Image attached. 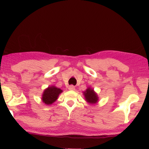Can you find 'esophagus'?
<instances>
[{"label": "esophagus", "mask_w": 149, "mask_h": 149, "mask_svg": "<svg viewBox=\"0 0 149 149\" xmlns=\"http://www.w3.org/2000/svg\"><path fill=\"white\" fill-rule=\"evenodd\" d=\"M68 89L71 90V91H74V90H75V87L73 85H70L68 87Z\"/></svg>", "instance_id": "1"}]
</instances>
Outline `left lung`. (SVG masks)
I'll return each instance as SVG.
<instances>
[{
    "mask_svg": "<svg viewBox=\"0 0 149 149\" xmlns=\"http://www.w3.org/2000/svg\"><path fill=\"white\" fill-rule=\"evenodd\" d=\"M83 93L86 101L90 104H95L98 102L99 96L92 88L88 87L86 89V91H83Z\"/></svg>",
    "mask_w": 149,
    "mask_h": 149,
    "instance_id": "8db88e82",
    "label": "left lung"
}]
</instances>
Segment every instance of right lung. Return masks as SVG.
<instances>
[{
  "mask_svg": "<svg viewBox=\"0 0 149 149\" xmlns=\"http://www.w3.org/2000/svg\"><path fill=\"white\" fill-rule=\"evenodd\" d=\"M63 92V90L56 87L55 86H50L44 90L42 100L47 105H51L55 102L58 98L60 94Z\"/></svg>",
  "mask_w": 149,
  "mask_h": 149,
  "instance_id": "right-lung-1",
  "label": "right lung"
}]
</instances>
